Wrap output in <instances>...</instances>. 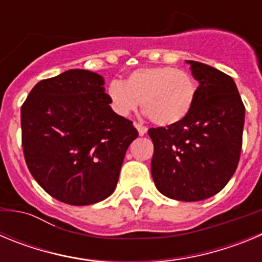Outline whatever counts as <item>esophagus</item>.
Instances as JSON below:
<instances>
[{
    "mask_svg": "<svg viewBox=\"0 0 262 262\" xmlns=\"http://www.w3.org/2000/svg\"><path fill=\"white\" fill-rule=\"evenodd\" d=\"M134 126H135V128L138 129V133H139V135H140V136H143V135H145V134H147V127L143 126V124L135 122V123H134Z\"/></svg>",
    "mask_w": 262,
    "mask_h": 262,
    "instance_id": "obj_1",
    "label": "esophagus"
}]
</instances>
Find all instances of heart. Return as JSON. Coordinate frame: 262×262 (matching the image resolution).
<instances>
[{
  "mask_svg": "<svg viewBox=\"0 0 262 262\" xmlns=\"http://www.w3.org/2000/svg\"><path fill=\"white\" fill-rule=\"evenodd\" d=\"M111 108L127 117L140 103L149 119L157 126H173L191 111L196 97V82L184 69L173 67L139 68L126 81L113 80L107 86Z\"/></svg>",
  "mask_w": 262,
  "mask_h": 262,
  "instance_id": "obj_1",
  "label": "heart"
}]
</instances>
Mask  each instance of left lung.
Here are the masks:
<instances>
[{
    "instance_id": "8db88e82",
    "label": "left lung",
    "mask_w": 262,
    "mask_h": 262,
    "mask_svg": "<svg viewBox=\"0 0 262 262\" xmlns=\"http://www.w3.org/2000/svg\"><path fill=\"white\" fill-rule=\"evenodd\" d=\"M200 82L191 111L173 126L148 129L151 172L168 198L195 202L215 195L235 173L243 145L245 107L232 77L186 60Z\"/></svg>"
}]
</instances>
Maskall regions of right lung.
Listing matches in <instances>:
<instances>
[{
  "label": "right lung",
  "instance_id": "add662e5",
  "mask_svg": "<svg viewBox=\"0 0 262 262\" xmlns=\"http://www.w3.org/2000/svg\"><path fill=\"white\" fill-rule=\"evenodd\" d=\"M103 84L94 72L69 69L39 81L20 108L27 168L60 202L86 206L111 195L139 135L110 107Z\"/></svg>",
  "mask_w": 262,
  "mask_h": 262
}]
</instances>
